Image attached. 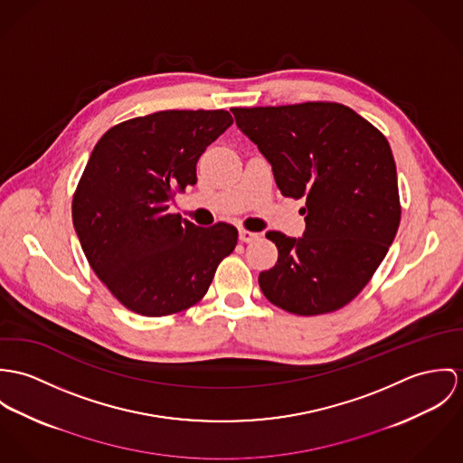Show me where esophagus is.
Here are the masks:
<instances>
[{
	"label": "esophagus",
	"mask_w": 463,
	"mask_h": 463,
	"mask_svg": "<svg viewBox=\"0 0 463 463\" xmlns=\"http://www.w3.org/2000/svg\"><path fill=\"white\" fill-rule=\"evenodd\" d=\"M259 238L257 232H250V231H245V229H240V241L243 243H252Z\"/></svg>",
	"instance_id": "34e87169"
}]
</instances>
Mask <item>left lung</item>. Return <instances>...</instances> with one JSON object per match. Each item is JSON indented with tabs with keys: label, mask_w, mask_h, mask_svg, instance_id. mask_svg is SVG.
Returning a JSON list of instances; mask_svg holds the SVG:
<instances>
[{
	"label": "left lung",
	"mask_w": 463,
	"mask_h": 463,
	"mask_svg": "<svg viewBox=\"0 0 463 463\" xmlns=\"http://www.w3.org/2000/svg\"><path fill=\"white\" fill-rule=\"evenodd\" d=\"M231 111L238 129L271 165L282 195L307 199L302 238L266 234L279 259L260 271V291L273 306L300 316L345 307L369 282L400 227L389 142L343 104Z\"/></svg>",
	"instance_id": "left-lung-1"
}]
</instances>
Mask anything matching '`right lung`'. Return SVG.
Segmentation results:
<instances>
[{"mask_svg": "<svg viewBox=\"0 0 463 463\" xmlns=\"http://www.w3.org/2000/svg\"><path fill=\"white\" fill-rule=\"evenodd\" d=\"M225 109H170L108 129L72 201V223L96 275L129 310L159 317L192 307L238 243L229 223L199 227L168 213L197 183V161L229 126Z\"/></svg>", "mask_w": 463, "mask_h": 463, "instance_id": "right-lung-1", "label": "right lung"}]
</instances>
